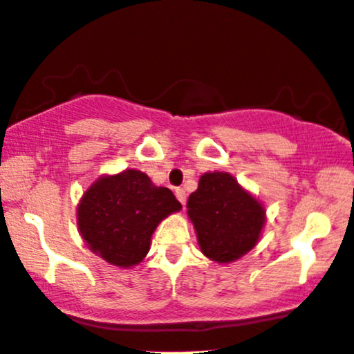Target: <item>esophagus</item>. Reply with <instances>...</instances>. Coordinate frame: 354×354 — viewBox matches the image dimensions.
<instances>
[{"instance_id": "esophagus-1", "label": "esophagus", "mask_w": 354, "mask_h": 354, "mask_svg": "<svg viewBox=\"0 0 354 354\" xmlns=\"http://www.w3.org/2000/svg\"><path fill=\"white\" fill-rule=\"evenodd\" d=\"M174 194H176L178 201H180V203H181L183 205L186 204V192H185V189H181V187H178V189L174 191Z\"/></svg>"}]
</instances>
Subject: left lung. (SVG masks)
I'll use <instances>...</instances> for the list:
<instances>
[{
    "label": "left lung",
    "instance_id": "8db88e82",
    "mask_svg": "<svg viewBox=\"0 0 354 354\" xmlns=\"http://www.w3.org/2000/svg\"><path fill=\"white\" fill-rule=\"evenodd\" d=\"M186 207L201 252L217 263H232L248 253L266 222L263 204L223 171L204 173Z\"/></svg>",
    "mask_w": 354,
    "mask_h": 354
}]
</instances>
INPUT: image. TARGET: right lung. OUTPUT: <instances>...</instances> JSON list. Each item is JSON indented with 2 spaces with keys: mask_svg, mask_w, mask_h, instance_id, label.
Instances as JSON below:
<instances>
[{
  "mask_svg": "<svg viewBox=\"0 0 354 354\" xmlns=\"http://www.w3.org/2000/svg\"><path fill=\"white\" fill-rule=\"evenodd\" d=\"M181 204L168 187L145 173L124 169L97 178L77 209L78 229L88 248L109 265L132 268L147 257L151 235Z\"/></svg>",
  "mask_w": 354,
  "mask_h": 354,
  "instance_id": "right-lung-1",
  "label": "right lung"
}]
</instances>
